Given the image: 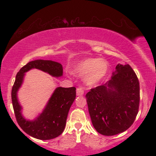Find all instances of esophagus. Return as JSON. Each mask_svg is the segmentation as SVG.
<instances>
[{
  "label": "esophagus",
  "mask_w": 156,
  "mask_h": 156,
  "mask_svg": "<svg viewBox=\"0 0 156 156\" xmlns=\"http://www.w3.org/2000/svg\"><path fill=\"white\" fill-rule=\"evenodd\" d=\"M84 93V91L83 88H81V87H79V88H77L76 89V94L78 96H82L83 94Z\"/></svg>",
  "instance_id": "34e87169"
}]
</instances>
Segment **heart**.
<instances>
[{"label": "heart", "instance_id": "obj_1", "mask_svg": "<svg viewBox=\"0 0 156 156\" xmlns=\"http://www.w3.org/2000/svg\"><path fill=\"white\" fill-rule=\"evenodd\" d=\"M108 69V63L105 60L89 58L77 64L75 72L80 76L86 75V83L92 86L99 83L104 78Z\"/></svg>", "mask_w": 156, "mask_h": 156}]
</instances>
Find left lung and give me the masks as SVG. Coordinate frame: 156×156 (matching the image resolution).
I'll list each match as a JSON object with an SVG mask.
<instances>
[{"label":"left lung","instance_id":"1","mask_svg":"<svg viewBox=\"0 0 156 156\" xmlns=\"http://www.w3.org/2000/svg\"><path fill=\"white\" fill-rule=\"evenodd\" d=\"M95 130L104 136L122 133L131 126L139 112L140 90L129 64H117L112 78L86 94Z\"/></svg>","mask_w":156,"mask_h":156}]
</instances>
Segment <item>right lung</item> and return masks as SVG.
<instances>
[{
  "instance_id": "1",
  "label": "right lung",
  "mask_w": 156,
  "mask_h": 156,
  "mask_svg": "<svg viewBox=\"0 0 156 156\" xmlns=\"http://www.w3.org/2000/svg\"><path fill=\"white\" fill-rule=\"evenodd\" d=\"M38 69L53 77L63 75L60 63L51 60L31 61L20 69L12 89V101L17 123L24 132L41 140H49L58 137L64 131L69 108L76 97V87H57L48 101L42 114L34 120H27L22 115V107L17 100V93L22 85L25 73Z\"/></svg>"
}]
</instances>
